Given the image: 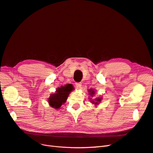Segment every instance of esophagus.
Returning a JSON list of instances; mask_svg holds the SVG:
<instances>
[{
	"instance_id": "obj_1",
	"label": "esophagus",
	"mask_w": 153,
	"mask_h": 153,
	"mask_svg": "<svg viewBox=\"0 0 153 153\" xmlns=\"http://www.w3.org/2000/svg\"><path fill=\"white\" fill-rule=\"evenodd\" d=\"M76 86L77 88H81V82H76Z\"/></svg>"
}]
</instances>
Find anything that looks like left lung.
I'll return each instance as SVG.
<instances>
[{
  "instance_id": "obj_1",
  "label": "left lung",
  "mask_w": 153,
  "mask_h": 153,
  "mask_svg": "<svg viewBox=\"0 0 153 153\" xmlns=\"http://www.w3.org/2000/svg\"><path fill=\"white\" fill-rule=\"evenodd\" d=\"M89 93H90L89 94H90V95L93 96L94 95V94H95V91L93 89H90L89 90ZM101 99L98 98V99H96L95 101H92V103H95V104H98V103H99L100 102H101Z\"/></svg>"
}]
</instances>
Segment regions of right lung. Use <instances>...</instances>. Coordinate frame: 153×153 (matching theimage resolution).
I'll return each instance as SVG.
<instances>
[{"label":"right lung","mask_w":153,"mask_h":153,"mask_svg":"<svg viewBox=\"0 0 153 153\" xmlns=\"http://www.w3.org/2000/svg\"><path fill=\"white\" fill-rule=\"evenodd\" d=\"M73 90V86L68 84L57 88L56 94H52L49 99V103L52 108L58 109L66 101L69 94Z\"/></svg>","instance_id":"obj_1"}]
</instances>
